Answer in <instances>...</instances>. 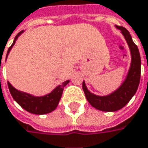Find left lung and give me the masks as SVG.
I'll return each mask as SVG.
<instances>
[{"label": "left lung", "mask_w": 148, "mask_h": 148, "mask_svg": "<svg viewBox=\"0 0 148 148\" xmlns=\"http://www.w3.org/2000/svg\"><path fill=\"white\" fill-rule=\"evenodd\" d=\"M116 27L121 30L131 51L132 63L126 79L116 90L104 96L96 95L89 91L84 81L82 84L83 90L89 103L99 110L108 112L116 111L126 106L137 90L141 78V57L138 48L132 41L130 32L125 27L120 26Z\"/></svg>", "instance_id": "left-lung-1"}]
</instances>
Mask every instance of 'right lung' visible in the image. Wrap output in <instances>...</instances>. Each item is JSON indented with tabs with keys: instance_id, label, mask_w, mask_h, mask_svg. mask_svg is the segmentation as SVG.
Wrapping results in <instances>:
<instances>
[{
	"instance_id": "1",
	"label": "right lung",
	"mask_w": 148,
	"mask_h": 148,
	"mask_svg": "<svg viewBox=\"0 0 148 148\" xmlns=\"http://www.w3.org/2000/svg\"><path fill=\"white\" fill-rule=\"evenodd\" d=\"M23 32V31H21L16 36L15 39L13 41V43L12 46L9 48L7 51L6 58L8 56V53H10L12 48L13 47L16 39ZM69 82V80H66L62 84L57 86L56 88L48 95H43V96H34L30 94H27L26 92H22L15 89L13 86L8 82V88L11 92L12 96L18 105H20L22 108L26 110L27 111L30 112L32 114H36V115H43V114H48L52 112L57 108L58 102L61 99L62 94L64 91V88Z\"/></svg>"
}]
</instances>
